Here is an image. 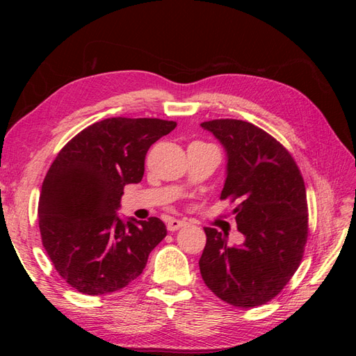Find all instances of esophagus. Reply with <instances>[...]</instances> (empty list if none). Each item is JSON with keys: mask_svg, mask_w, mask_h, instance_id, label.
I'll use <instances>...</instances> for the list:
<instances>
[{"mask_svg": "<svg viewBox=\"0 0 356 356\" xmlns=\"http://www.w3.org/2000/svg\"><path fill=\"white\" fill-rule=\"evenodd\" d=\"M184 225H187V222H186V221H181V220L172 218V220H169V221H168L166 227H168V230H169V232H175V230H178V229H181V227H184Z\"/></svg>", "mask_w": 356, "mask_h": 356, "instance_id": "34e87169", "label": "esophagus"}]
</instances>
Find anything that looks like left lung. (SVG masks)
I'll list each match as a JSON object with an SVG mask.
<instances>
[{
  "label": "left lung",
  "mask_w": 356,
  "mask_h": 356,
  "mask_svg": "<svg viewBox=\"0 0 356 356\" xmlns=\"http://www.w3.org/2000/svg\"><path fill=\"white\" fill-rule=\"evenodd\" d=\"M225 149L227 166L220 199L233 209L242 245L204 227L199 260L204 284L225 303L255 307L267 303L296 273L307 241L306 187L294 159L273 136L243 120L221 118L200 124Z\"/></svg>",
  "instance_id": "8db88e82"
}]
</instances>
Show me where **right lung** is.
<instances>
[{"label":"right lung","instance_id":"1","mask_svg":"<svg viewBox=\"0 0 356 356\" xmlns=\"http://www.w3.org/2000/svg\"><path fill=\"white\" fill-rule=\"evenodd\" d=\"M175 126L105 118L74 136L51 163L38 203L41 241L58 273L80 293L124 288L166 236L161 220H123L117 211L124 186L143 179L148 148Z\"/></svg>","mask_w":356,"mask_h":356}]
</instances>
